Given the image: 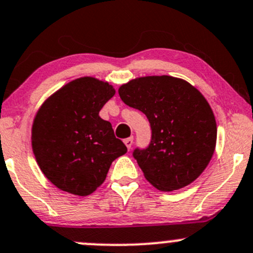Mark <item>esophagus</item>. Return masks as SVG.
Returning a JSON list of instances; mask_svg holds the SVG:
<instances>
[{
  "mask_svg": "<svg viewBox=\"0 0 253 253\" xmlns=\"http://www.w3.org/2000/svg\"><path fill=\"white\" fill-rule=\"evenodd\" d=\"M124 143H125V145H126V147H127V149H128V150H131L132 144H133V138H132V137L126 138V139L124 140Z\"/></svg>",
  "mask_w": 253,
  "mask_h": 253,
  "instance_id": "34e87169",
  "label": "esophagus"
}]
</instances>
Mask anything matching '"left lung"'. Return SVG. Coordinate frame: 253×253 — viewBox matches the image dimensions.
<instances>
[{
  "label": "left lung",
  "mask_w": 253,
  "mask_h": 253,
  "mask_svg": "<svg viewBox=\"0 0 253 253\" xmlns=\"http://www.w3.org/2000/svg\"><path fill=\"white\" fill-rule=\"evenodd\" d=\"M119 94L150 122V144L133 151L145 179L162 191L193 183L211 161L217 140L216 119L201 92L185 80L162 75L131 80Z\"/></svg>",
  "instance_id": "obj_1"
}]
</instances>
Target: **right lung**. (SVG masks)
I'll return each instance as SVG.
<instances>
[{"label":"right lung","mask_w":253,"mask_h":253,"mask_svg":"<svg viewBox=\"0 0 253 253\" xmlns=\"http://www.w3.org/2000/svg\"><path fill=\"white\" fill-rule=\"evenodd\" d=\"M115 94L108 82L84 76L44 100L31 128L42 173L66 193L87 196L103 184L111 162L127 153L100 109Z\"/></svg>","instance_id":"obj_1"}]
</instances>
